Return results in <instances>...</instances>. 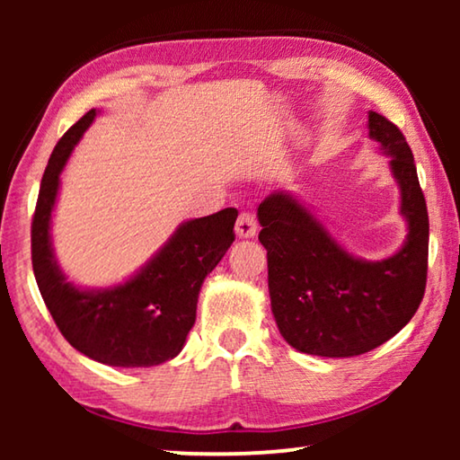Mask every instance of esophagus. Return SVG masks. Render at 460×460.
I'll return each mask as SVG.
<instances>
[{
    "mask_svg": "<svg viewBox=\"0 0 460 460\" xmlns=\"http://www.w3.org/2000/svg\"><path fill=\"white\" fill-rule=\"evenodd\" d=\"M235 233L241 239H252L258 235V219H255L253 213H241L235 223Z\"/></svg>",
    "mask_w": 460,
    "mask_h": 460,
    "instance_id": "esophagus-1",
    "label": "esophagus"
}]
</instances>
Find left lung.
Listing matches in <instances>:
<instances>
[{"instance_id": "1", "label": "left lung", "mask_w": 460, "mask_h": 460, "mask_svg": "<svg viewBox=\"0 0 460 460\" xmlns=\"http://www.w3.org/2000/svg\"><path fill=\"white\" fill-rule=\"evenodd\" d=\"M369 136L392 155L408 219L406 245L392 258L349 255L288 192L261 202L271 313L288 345L318 357H355L384 345L416 314L428 274V208L414 154L395 123L369 113Z\"/></svg>"}]
</instances>
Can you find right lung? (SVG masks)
<instances>
[{
    "mask_svg": "<svg viewBox=\"0 0 460 460\" xmlns=\"http://www.w3.org/2000/svg\"><path fill=\"white\" fill-rule=\"evenodd\" d=\"M95 118L91 109L58 139L44 170L32 217V268L44 305L71 345L113 367H152L172 359L197 318L200 286L227 253L235 208L184 223L129 282L83 292L68 284L50 249V213L68 154Z\"/></svg>",
    "mask_w": 460,
    "mask_h": 460,
    "instance_id": "obj_1",
    "label": "right lung"
}]
</instances>
